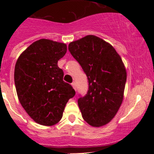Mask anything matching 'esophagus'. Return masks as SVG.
Returning <instances> with one entry per match:
<instances>
[{"instance_id": "obj_1", "label": "esophagus", "mask_w": 154, "mask_h": 154, "mask_svg": "<svg viewBox=\"0 0 154 154\" xmlns=\"http://www.w3.org/2000/svg\"><path fill=\"white\" fill-rule=\"evenodd\" d=\"M71 86H73V88H74L75 91H77V86H76V83H71Z\"/></svg>"}]
</instances>
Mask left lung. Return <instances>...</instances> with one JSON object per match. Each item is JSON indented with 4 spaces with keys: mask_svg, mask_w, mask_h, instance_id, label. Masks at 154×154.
<instances>
[{
    "mask_svg": "<svg viewBox=\"0 0 154 154\" xmlns=\"http://www.w3.org/2000/svg\"><path fill=\"white\" fill-rule=\"evenodd\" d=\"M68 51L80 65L88 88L77 103L83 119L93 127L110 122L123 100L127 72L115 48L95 35L71 42Z\"/></svg>",
    "mask_w": 154,
    "mask_h": 154,
    "instance_id": "left-lung-1",
    "label": "left lung"
}]
</instances>
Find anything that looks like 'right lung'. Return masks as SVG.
<instances>
[{"mask_svg":"<svg viewBox=\"0 0 154 154\" xmlns=\"http://www.w3.org/2000/svg\"><path fill=\"white\" fill-rule=\"evenodd\" d=\"M67 46L49 39L38 40L18 57L15 67V88L21 106L36 123L52 126L63 117L65 106L75 91L63 81L57 66Z\"/></svg>","mask_w":154,"mask_h":154,"instance_id":"right-lung-1","label":"right lung"}]
</instances>
